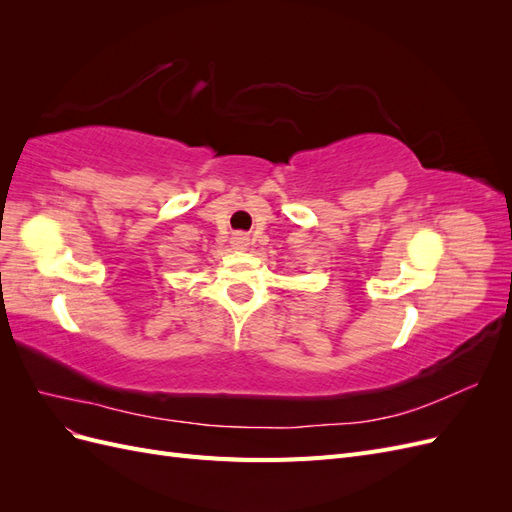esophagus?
<instances>
[{
	"label": "esophagus",
	"instance_id": "34e87169",
	"mask_svg": "<svg viewBox=\"0 0 512 512\" xmlns=\"http://www.w3.org/2000/svg\"><path fill=\"white\" fill-rule=\"evenodd\" d=\"M232 245H235L237 250H247V245H250V237H247L245 232H237V235L232 237Z\"/></svg>",
	"mask_w": 512,
	"mask_h": 512
}]
</instances>
